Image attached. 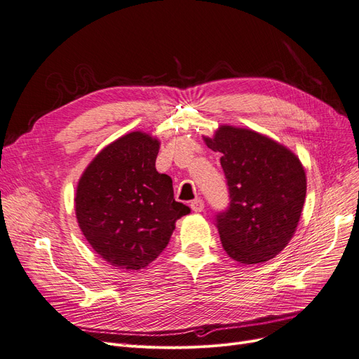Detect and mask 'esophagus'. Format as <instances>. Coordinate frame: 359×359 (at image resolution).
<instances>
[{
  "label": "esophagus",
  "mask_w": 359,
  "mask_h": 359,
  "mask_svg": "<svg viewBox=\"0 0 359 359\" xmlns=\"http://www.w3.org/2000/svg\"><path fill=\"white\" fill-rule=\"evenodd\" d=\"M204 207H205V204H204V201L202 199H194L192 202H191V208L195 211V212H201V211H204Z\"/></svg>",
  "instance_id": "1"
}]
</instances>
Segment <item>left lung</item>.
Instances as JSON below:
<instances>
[{"instance_id": "obj_1", "label": "left lung", "mask_w": 359, "mask_h": 359, "mask_svg": "<svg viewBox=\"0 0 359 359\" xmlns=\"http://www.w3.org/2000/svg\"><path fill=\"white\" fill-rule=\"evenodd\" d=\"M205 144L222 154L229 207L214 223L224 251L241 264L274 258L292 239L306 194L293 152L254 130L222 126Z\"/></svg>"}]
</instances>
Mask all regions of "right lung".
I'll return each mask as SVG.
<instances>
[{
  "mask_svg": "<svg viewBox=\"0 0 359 359\" xmlns=\"http://www.w3.org/2000/svg\"><path fill=\"white\" fill-rule=\"evenodd\" d=\"M158 148L157 139L132 132L105 147L77 184L79 227L114 267L145 269L168 245L175 223L191 212L175 199L170 176L155 170Z\"/></svg>",
  "mask_w": 359,
  "mask_h": 359,
  "instance_id": "add662e5",
  "label": "right lung"
}]
</instances>
